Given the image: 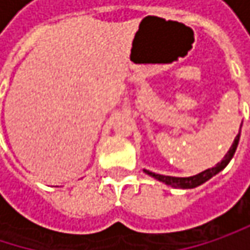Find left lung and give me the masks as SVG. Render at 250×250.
<instances>
[{
    "instance_id": "obj_1",
    "label": "left lung",
    "mask_w": 250,
    "mask_h": 250,
    "mask_svg": "<svg viewBox=\"0 0 250 250\" xmlns=\"http://www.w3.org/2000/svg\"><path fill=\"white\" fill-rule=\"evenodd\" d=\"M239 137H240V131H239V134L236 136V139H234V142H233V145H231L230 150L226 153V156L223 158V161H222V162H219L214 168H211V169H206V171H203L201 174L194 175V176H188V178H176V176H167V175L153 174V172H149V171H146V169H145V172H146L147 175H150V176H153L155 179L162 181V182H165L167 185H171V187H175V188H181V189L195 188V187H198V185L204 184L206 181H208L211 176H214L216 174H219L223 168H226V165L230 162V159L233 158V155H234V152H236V147H237V143H239Z\"/></svg>"
}]
</instances>
